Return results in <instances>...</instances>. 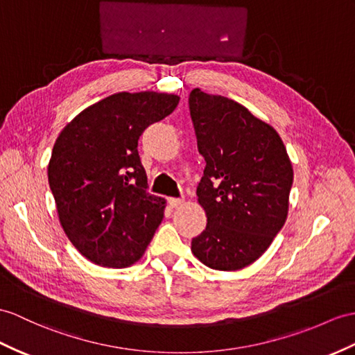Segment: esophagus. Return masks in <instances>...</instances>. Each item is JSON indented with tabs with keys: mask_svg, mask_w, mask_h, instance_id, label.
<instances>
[{
	"mask_svg": "<svg viewBox=\"0 0 355 355\" xmlns=\"http://www.w3.org/2000/svg\"><path fill=\"white\" fill-rule=\"evenodd\" d=\"M184 203V198H176V197H170L168 198V205L170 207H178Z\"/></svg>",
	"mask_w": 355,
	"mask_h": 355,
	"instance_id": "34e87169",
	"label": "esophagus"
}]
</instances>
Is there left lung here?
I'll return each instance as SVG.
<instances>
[{"label": "left lung", "mask_w": 355, "mask_h": 355, "mask_svg": "<svg viewBox=\"0 0 355 355\" xmlns=\"http://www.w3.org/2000/svg\"><path fill=\"white\" fill-rule=\"evenodd\" d=\"M188 103L206 161L197 197L207 217L191 250L212 270H241L266 252L286 221L292 164L274 128L241 103L200 89Z\"/></svg>", "instance_id": "obj_1"}]
</instances>
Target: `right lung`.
Listing matches in <instances>:
<instances>
[{"label":"right lung","instance_id":"obj_1","mask_svg":"<svg viewBox=\"0 0 355 355\" xmlns=\"http://www.w3.org/2000/svg\"><path fill=\"white\" fill-rule=\"evenodd\" d=\"M176 94L120 92L81 111L54 144L49 188L63 230L93 263L137 262L164 217V198L148 191L138 138L171 114Z\"/></svg>","mask_w":355,"mask_h":355}]
</instances>
